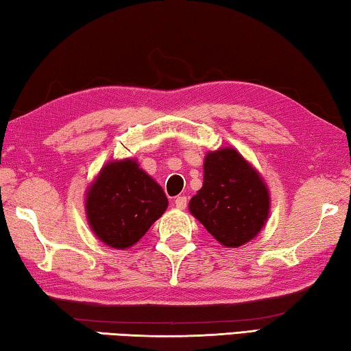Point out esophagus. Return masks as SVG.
Instances as JSON below:
<instances>
[{"label": "esophagus", "instance_id": "1", "mask_svg": "<svg viewBox=\"0 0 351 351\" xmlns=\"http://www.w3.org/2000/svg\"><path fill=\"white\" fill-rule=\"evenodd\" d=\"M174 204H176V206H177V208H179V210H185V208H186V204H188V197H186V196L176 197Z\"/></svg>", "mask_w": 351, "mask_h": 351}]
</instances>
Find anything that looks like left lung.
<instances>
[{
	"label": "left lung",
	"instance_id": "obj_1",
	"mask_svg": "<svg viewBox=\"0 0 351 351\" xmlns=\"http://www.w3.org/2000/svg\"><path fill=\"white\" fill-rule=\"evenodd\" d=\"M189 211L226 247L255 238L269 215V191L261 177L234 149L206 154L204 186Z\"/></svg>",
	"mask_w": 351,
	"mask_h": 351
}]
</instances>
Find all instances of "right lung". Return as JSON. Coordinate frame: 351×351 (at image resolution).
I'll return each mask as SVG.
<instances>
[{
    "label": "right lung",
    "mask_w": 351,
    "mask_h": 351,
    "mask_svg": "<svg viewBox=\"0 0 351 351\" xmlns=\"http://www.w3.org/2000/svg\"><path fill=\"white\" fill-rule=\"evenodd\" d=\"M168 206L162 186L134 160L104 166L87 196L90 227L102 243L128 249L138 243Z\"/></svg>",
    "instance_id": "right-lung-1"
}]
</instances>
